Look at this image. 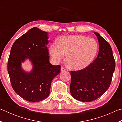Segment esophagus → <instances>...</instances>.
Returning <instances> with one entry per match:
<instances>
[{
  "mask_svg": "<svg viewBox=\"0 0 122 122\" xmlns=\"http://www.w3.org/2000/svg\"><path fill=\"white\" fill-rule=\"evenodd\" d=\"M66 71V69L65 68V67H62L61 68V71Z\"/></svg>",
  "mask_w": 122,
  "mask_h": 122,
  "instance_id": "1",
  "label": "esophagus"
}]
</instances>
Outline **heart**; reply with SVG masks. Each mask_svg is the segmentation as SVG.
<instances>
[{"mask_svg": "<svg viewBox=\"0 0 122 122\" xmlns=\"http://www.w3.org/2000/svg\"><path fill=\"white\" fill-rule=\"evenodd\" d=\"M98 51V45L92 38L81 35L63 36L59 44L51 45L49 51L53 59L60 61L66 55V63L74 69L87 67L95 59Z\"/></svg>", "mask_w": 122, "mask_h": 122, "instance_id": "heart-1", "label": "heart"}]
</instances>
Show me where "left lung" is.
Here are the masks:
<instances>
[{"instance_id":"8db88e82","label":"left lung","mask_w":122,"mask_h":122,"mask_svg":"<svg viewBox=\"0 0 122 122\" xmlns=\"http://www.w3.org/2000/svg\"><path fill=\"white\" fill-rule=\"evenodd\" d=\"M99 42L97 58L87 67L71 71L70 90L76 100L90 102L104 94L110 86L115 69V61L110 44L97 33Z\"/></svg>"}]
</instances>
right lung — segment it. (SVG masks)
<instances>
[{
  "instance_id": "obj_1",
  "label": "right lung",
  "mask_w": 122,
  "mask_h": 122,
  "mask_svg": "<svg viewBox=\"0 0 122 122\" xmlns=\"http://www.w3.org/2000/svg\"><path fill=\"white\" fill-rule=\"evenodd\" d=\"M48 39L47 32L33 27L14 42L10 51L7 71L11 86L18 95L28 102H40L48 97L51 81L60 73V66L49 63ZM26 58L34 65L29 73L21 67Z\"/></svg>"
}]
</instances>
